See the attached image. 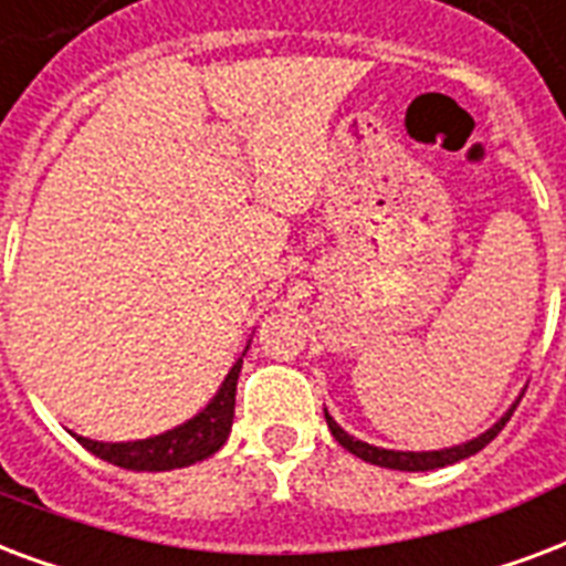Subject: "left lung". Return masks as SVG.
I'll return each instance as SVG.
<instances>
[{
    "label": "left lung",
    "mask_w": 566,
    "mask_h": 566,
    "mask_svg": "<svg viewBox=\"0 0 566 566\" xmlns=\"http://www.w3.org/2000/svg\"><path fill=\"white\" fill-rule=\"evenodd\" d=\"M520 398H523V395H520ZM520 398L513 400L511 409H507L493 427H486L484 433H478V437L469 439V442H460V446L439 448V451H395V448L370 446V442H361V439L350 437V433L329 416V409H323V416H326V424H329L335 442H338L340 448H347V451L359 457V460H365V463L382 465V469H398V472H430V469H442V465L460 463L465 457L478 454L481 448L490 446V442L499 437V430L511 421L513 409H516Z\"/></svg>",
    "instance_id": "left-lung-1"
}]
</instances>
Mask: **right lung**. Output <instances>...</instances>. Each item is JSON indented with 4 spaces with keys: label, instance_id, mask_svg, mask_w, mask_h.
I'll use <instances>...</instances> for the list:
<instances>
[{
    "label": "right lung",
    "instance_id": "add662e5",
    "mask_svg": "<svg viewBox=\"0 0 566 566\" xmlns=\"http://www.w3.org/2000/svg\"><path fill=\"white\" fill-rule=\"evenodd\" d=\"M245 350H249V344H245ZM243 356L231 365L222 386L216 388L213 398L207 400V407L198 409L189 421L171 427L166 433L133 439V442H97V439H85L80 433H71V437H76V442L88 448L94 457H101L112 465H120V469H129V472H171V469L201 463L228 442V433L234 424L237 377L243 368Z\"/></svg>",
    "mask_w": 566,
    "mask_h": 566
}]
</instances>
